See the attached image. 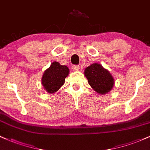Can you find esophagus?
Masks as SVG:
<instances>
[{"label": "esophagus", "instance_id": "esophagus-1", "mask_svg": "<svg viewBox=\"0 0 150 150\" xmlns=\"http://www.w3.org/2000/svg\"><path fill=\"white\" fill-rule=\"evenodd\" d=\"M79 69H80V66L77 65H73V66H72V70H73V71H77Z\"/></svg>", "mask_w": 150, "mask_h": 150}]
</instances>
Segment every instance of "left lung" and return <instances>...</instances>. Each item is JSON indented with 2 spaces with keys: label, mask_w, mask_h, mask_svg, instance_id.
<instances>
[{
  "label": "left lung",
  "mask_w": 150,
  "mask_h": 150,
  "mask_svg": "<svg viewBox=\"0 0 150 150\" xmlns=\"http://www.w3.org/2000/svg\"><path fill=\"white\" fill-rule=\"evenodd\" d=\"M85 75L89 85L99 94L110 92L114 85V80L109 72L99 63H94L86 68Z\"/></svg>",
  "instance_id": "8db88e82"
}]
</instances>
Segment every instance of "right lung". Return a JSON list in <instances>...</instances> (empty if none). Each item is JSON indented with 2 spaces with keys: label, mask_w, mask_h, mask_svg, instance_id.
<instances>
[{
  "label": "right lung",
  "mask_w": 150,
  "mask_h": 150,
  "mask_svg": "<svg viewBox=\"0 0 150 150\" xmlns=\"http://www.w3.org/2000/svg\"><path fill=\"white\" fill-rule=\"evenodd\" d=\"M69 69L65 65H61L54 61L45 70L42 79L44 88L49 93H54L64 84L65 77L68 75Z\"/></svg>",
  "instance_id": "obj_1"
}]
</instances>
